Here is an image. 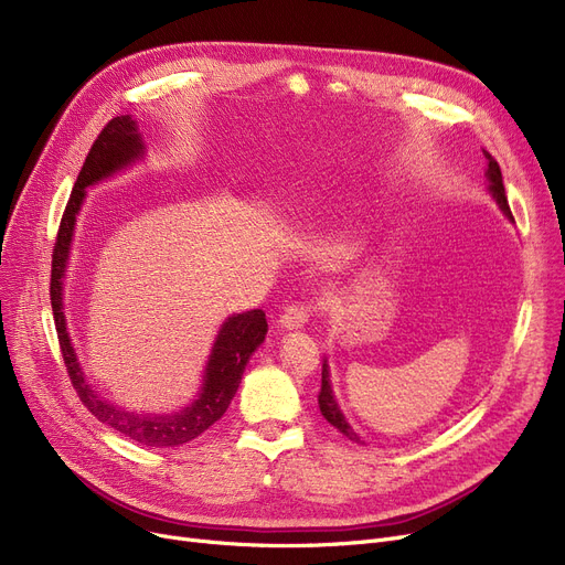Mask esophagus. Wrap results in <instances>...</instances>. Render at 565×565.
I'll use <instances>...</instances> for the list:
<instances>
[{
	"mask_svg": "<svg viewBox=\"0 0 565 565\" xmlns=\"http://www.w3.org/2000/svg\"><path fill=\"white\" fill-rule=\"evenodd\" d=\"M309 313H311V305H305V302L286 307V311L279 316L281 330H302L309 322Z\"/></svg>",
	"mask_w": 565,
	"mask_h": 565,
	"instance_id": "obj_1",
	"label": "esophagus"
}]
</instances>
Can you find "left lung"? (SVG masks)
Returning <instances> with one entry per match:
<instances>
[{"label": "left lung", "instance_id": "8db88e82", "mask_svg": "<svg viewBox=\"0 0 565 565\" xmlns=\"http://www.w3.org/2000/svg\"><path fill=\"white\" fill-rule=\"evenodd\" d=\"M483 156H486V160H488V171H486L488 181H490V188H488V190H490L492 199L497 201V205L501 207V213L507 215L511 222H515V220H513V213H511V207H509L507 190H503L501 169H499L497 160H494L488 151H483ZM318 405H320L322 417L328 419L339 433H343V435H345L348 439H352V441L364 444V439H362L358 433H354V428L345 422L343 412H341V407H339V403H337V398H334L332 382H330V364H328V360H322V384H320V394H318Z\"/></svg>", "mask_w": 565, "mask_h": 565}]
</instances>
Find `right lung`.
Returning <instances> with one entry per match:
<instances>
[{
    "label": "right lung",
    "instance_id": "obj_1",
    "mask_svg": "<svg viewBox=\"0 0 565 565\" xmlns=\"http://www.w3.org/2000/svg\"><path fill=\"white\" fill-rule=\"evenodd\" d=\"M143 148L146 146L137 130V124L130 116L111 118L98 135V139L94 141L92 151H88L75 181L62 224H58L56 243L52 252L50 302H52V313L56 324L58 348H62V358H64L68 377L84 407L92 412L98 422L143 444V447H181V444L192 441L203 430L211 428L217 419H222V414L226 412L228 403L237 392V384L243 380L249 358L265 341L267 320L260 309L235 313L224 320L222 330L213 343L211 358H207V364H205L203 387L194 398V403L183 407L181 412H173V414L128 412L124 407H116L114 403L105 401L98 392H94V387H88L82 366L77 362V354L73 350L71 337L66 332V313H64V275H66L68 254L73 245V231H75L77 213L82 207L86 188L105 181V178L114 175L116 171H121L130 167L135 160L143 158Z\"/></svg>",
    "mask_w": 565,
    "mask_h": 565
}]
</instances>
